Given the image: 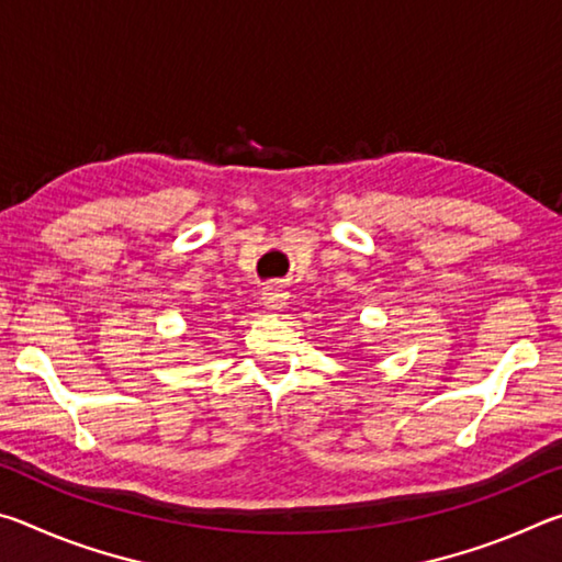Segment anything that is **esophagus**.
<instances>
[{"label": "esophagus", "mask_w": 562, "mask_h": 562, "mask_svg": "<svg viewBox=\"0 0 562 562\" xmlns=\"http://www.w3.org/2000/svg\"><path fill=\"white\" fill-rule=\"evenodd\" d=\"M262 302H265V307H268V310L278 312V310L284 307V304H288V292H284L278 282H272L262 290Z\"/></svg>", "instance_id": "1"}]
</instances>
